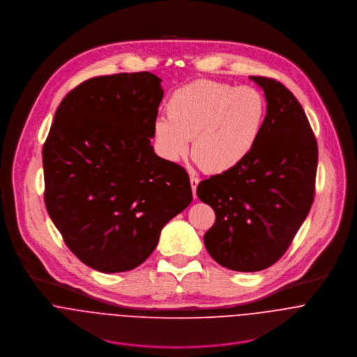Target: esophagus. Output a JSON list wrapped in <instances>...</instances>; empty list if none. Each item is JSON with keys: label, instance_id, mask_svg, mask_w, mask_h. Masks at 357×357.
I'll return each mask as SVG.
<instances>
[{"label": "esophagus", "instance_id": "obj_1", "mask_svg": "<svg viewBox=\"0 0 357 357\" xmlns=\"http://www.w3.org/2000/svg\"><path fill=\"white\" fill-rule=\"evenodd\" d=\"M190 181H191V188H192L194 198H197V187H198V184H199V178H198V177H195V176H191Z\"/></svg>", "mask_w": 357, "mask_h": 357}]
</instances>
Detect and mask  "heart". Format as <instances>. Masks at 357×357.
<instances>
[{"instance_id":"heart-1","label":"heart","mask_w":357,"mask_h":357,"mask_svg":"<svg viewBox=\"0 0 357 357\" xmlns=\"http://www.w3.org/2000/svg\"><path fill=\"white\" fill-rule=\"evenodd\" d=\"M167 116L153 121L158 153L170 162L190 150L208 173L242 165L259 140L266 118L265 98L250 86L197 79L176 89L166 104Z\"/></svg>"}]
</instances>
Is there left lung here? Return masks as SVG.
<instances>
[{
    "mask_svg": "<svg viewBox=\"0 0 357 357\" xmlns=\"http://www.w3.org/2000/svg\"><path fill=\"white\" fill-rule=\"evenodd\" d=\"M264 91L266 118L253 153L238 167L199 183L213 207L208 255L238 272H257L286 253L314 197L317 144L305 111L280 82L250 77Z\"/></svg>",
    "mask_w": 357,
    "mask_h": 357,
    "instance_id": "left-lung-1",
    "label": "left lung"
}]
</instances>
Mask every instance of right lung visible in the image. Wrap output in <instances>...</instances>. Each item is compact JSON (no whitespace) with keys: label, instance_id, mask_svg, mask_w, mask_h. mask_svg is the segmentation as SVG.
I'll use <instances>...</instances> for the list:
<instances>
[{"label":"right lung","instance_id":"1","mask_svg":"<svg viewBox=\"0 0 357 357\" xmlns=\"http://www.w3.org/2000/svg\"><path fill=\"white\" fill-rule=\"evenodd\" d=\"M160 82L147 71L82 82L57 107L43 149L50 217L68 249L99 272L143 264L192 201L188 173L151 146Z\"/></svg>","mask_w":357,"mask_h":357}]
</instances>
